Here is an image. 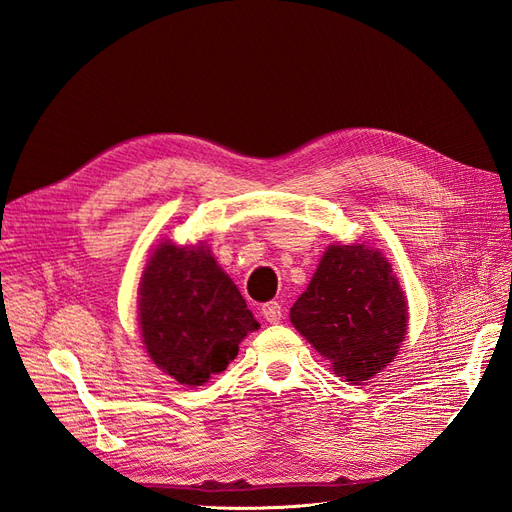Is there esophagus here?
Instances as JSON below:
<instances>
[{
	"label": "esophagus",
	"instance_id": "obj_1",
	"mask_svg": "<svg viewBox=\"0 0 512 512\" xmlns=\"http://www.w3.org/2000/svg\"><path fill=\"white\" fill-rule=\"evenodd\" d=\"M262 316H265V320H267L269 324H277V322L282 320V316H284L282 305L277 303V301L265 303V305H262Z\"/></svg>",
	"mask_w": 512,
	"mask_h": 512
}]
</instances>
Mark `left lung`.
Returning a JSON list of instances; mask_svg holds the SVG:
<instances>
[{
    "instance_id": "left-lung-1",
    "label": "left lung",
    "mask_w": 512,
    "mask_h": 512,
    "mask_svg": "<svg viewBox=\"0 0 512 512\" xmlns=\"http://www.w3.org/2000/svg\"><path fill=\"white\" fill-rule=\"evenodd\" d=\"M290 320L337 376L359 384L393 361L406 335L408 307L378 250L331 245Z\"/></svg>"
}]
</instances>
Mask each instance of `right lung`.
<instances>
[{"label":"right lung","instance_id":"obj_1","mask_svg":"<svg viewBox=\"0 0 512 512\" xmlns=\"http://www.w3.org/2000/svg\"><path fill=\"white\" fill-rule=\"evenodd\" d=\"M138 322L160 369L188 386L222 374L260 324L203 245L162 243L141 280Z\"/></svg>","mask_w":512,"mask_h":512}]
</instances>
